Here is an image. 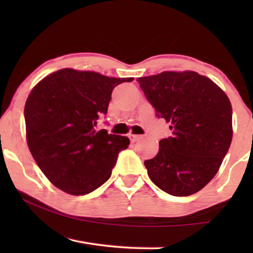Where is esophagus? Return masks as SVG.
Wrapping results in <instances>:
<instances>
[{"label": "esophagus", "mask_w": 253, "mask_h": 253, "mask_svg": "<svg viewBox=\"0 0 253 253\" xmlns=\"http://www.w3.org/2000/svg\"><path fill=\"white\" fill-rule=\"evenodd\" d=\"M127 137H129V139L131 143H136L137 140L140 139V136H138V134H132V133H129L127 134Z\"/></svg>", "instance_id": "34e87169"}]
</instances>
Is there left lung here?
<instances>
[{
    "label": "left lung",
    "mask_w": 253,
    "mask_h": 253,
    "mask_svg": "<svg viewBox=\"0 0 253 253\" xmlns=\"http://www.w3.org/2000/svg\"><path fill=\"white\" fill-rule=\"evenodd\" d=\"M157 116L172 136L144 162L151 181L176 197L202 190L219 170L233 138L229 99L210 78L195 71H165L137 79Z\"/></svg>",
    "instance_id": "1"
}]
</instances>
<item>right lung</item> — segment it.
Returning a JSON list of instances; mask_svg holds the SVG:
<instances>
[{"label": "right lung", "mask_w": 253, "mask_h": 253, "mask_svg": "<svg viewBox=\"0 0 253 253\" xmlns=\"http://www.w3.org/2000/svg\"><path fill=\"white\" fill-rule=\"evenodd\" d=\"M132 81L61 69L34 86L24 109L27 145L56 188L83 196L108 181L130 140L96 130V124L107 114L115 86Z\"/></svg>", "instance_id": "right-lung-1"}]
</instances>
